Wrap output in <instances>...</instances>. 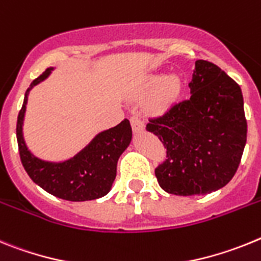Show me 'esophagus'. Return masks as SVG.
Here are the masks:
<instances>
[{"mask_svg": "<svg viewBox=\"0 0 261 261\" xmlns=\"http://www.w3.org/2000/svg\"><path fill=\"white\" fill-rule=\"evenodd\" d=\"M130 123H131V127L135 133H139V131L143 130V122L140 119V117L138 114H133L130 117Z\"/></svg>", "mask_w": 261, "mask_h": 261, "instance_id": "34e87169", "label": "esophagus"}]
</instances>
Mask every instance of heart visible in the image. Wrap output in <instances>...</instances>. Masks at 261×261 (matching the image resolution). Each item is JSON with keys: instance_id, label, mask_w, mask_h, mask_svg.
I'll use <instances>...</instances> for the list:
<instances>
[{"instance_id": "heart-1", "label": "heart", "mask_w": 261, "mask_h": 261, "mask_svg": "<svg viewBox=\"0 0 261 261\" xmlns=\"http://www.w3.org/2000/svg\"><path fill=\"white\" fill-rule=\"evenodd\" d=\"M151 89H155L152 97L149 99V108L153 112H165L172 103L176 101L181 92V81L177 76L162 77V79H152L149 84Z\"/></svg>"}]
</instances>
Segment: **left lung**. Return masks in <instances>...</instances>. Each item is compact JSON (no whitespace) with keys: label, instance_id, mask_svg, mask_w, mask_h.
Returning <instances> with one entry per match:
<instances>
[{"label":"left lung","instance_id":"8db88e82","mask_svg":"<svg viewBox=\"0 0 261 261\" xmlns=\"http://www.w3.org/2000/svg\"><path fill=\"white\" fill-rule=\"evenodd\" d=\"M189 88V98L146 124L167 148L155 169L159 185L176 196L212 193L228 184L247 142L242 89L225 71L197 60Z\"/></svg>","mask_w":261,"mask_h":261}]
</instances>
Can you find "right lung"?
I'll list each match as a JSON object with an SVG mask.
<instances>
[{"label":"right lung","instance_id":"1","mask_svg":"<svg viewBox=\"0 0 261 261\" xmlns=\"http://www.w3.org/2000/svg\"><path fill=\"white\" fill-rule=\"evenodd\" d=\"M51 71L52 68H47L31 83L18 114L17 140L22 165L31 180L52 196L74 202L101 198L112 188L117 176L118 159L131 142L130 122L123 119L115 127L99 133L83 151L63 163L44 162L34 156L22 134L27 97L31 88L47 79Z\"/></svg>","mask_w":261,"mask_h":261}]
</instances>
